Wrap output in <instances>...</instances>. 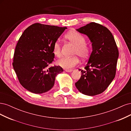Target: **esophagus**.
<instances>
[{
	"label": "esophagus",
	"mask_w": 131,
	"mask_h": 131,
	"mask_svg": "<svg viewBox=\"0 0 131 131\" xmlns=\"http://www.w3.org/2000/svg\"><path fill=\"white\" fill-rule=\"evenodd\" d=\"M65 71L66 72H72L73 71V70H72V69H66L65 70Z\"/></svg>",
	"instance_id": "1"
}]
</instances>
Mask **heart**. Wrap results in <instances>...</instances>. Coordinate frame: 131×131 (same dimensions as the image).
Masks as SVG:
<instances>
[{"label":"heart","mask_w":131,"mask_h":131,"mask_svg":"<svg viewBox=\"0 0 131 131\" xmlns=\"http://www.w3.org/2000/svg\"><path fill=\"white\" fill-rule=\"evenodd\" d=\"M65 38L75 45L73 54H77L82 58H88L91 53V47L86 42V38L78 31H70L66 34ZM52 51L57 57L61 55V43L59 40L55 41L53 45ZM77 55L67 57H63L59 59L57 62V64L66 69H70L79 64L80 59Z\"/></svg>","instance_id":"obj_1"}]
</instances>
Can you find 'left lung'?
<instances>
[{
  "label": "left lung",
  "mask_w": 131,
  "mask_h": 131,
  "mask_svg": "<svg viewBox=\"0 0 131 131\" xmlns=\"http://www.w3.org/2000/svg\"><path fill=\"white\" fill-rule=\"evenodd\" d=\"M92 42V52L88 64L75 83L82 94L93 96L102 93L115 77L118 51L114 37L106 27L95 22L77 29Z\"/></svg>",
  "instance_id": "8db88e82"
}]
</instances>
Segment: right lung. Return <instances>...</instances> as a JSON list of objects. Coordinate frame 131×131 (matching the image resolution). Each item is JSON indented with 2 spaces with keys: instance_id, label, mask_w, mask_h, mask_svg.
<instances>
[{
  "instance_id": "right-lung-1",
  "label": "right lung",
  "mask_w": 131,
  "mask_h": 131,
  "mask_svg": "<svg viewBox=\"0 0 131 131\" xmlns=\"http://www.w3.org/2000/svg\"><path fill=\"white\" fill-rule=\"evenodd\" d=\"M67 28L36 23L23 31L13 66L19 83L28 91L40 94L53 88L56 75L63 71L60 66L49 67L54 57L53 45Z\"/></svg>"
}]
</instances>
